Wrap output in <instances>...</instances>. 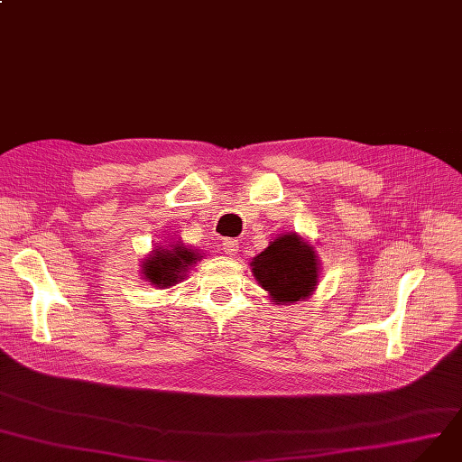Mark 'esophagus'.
<instances>
[{
  "label": "esophagus",
  "mask_w": 462,
  "mask_h": 462,
  "mask_svg": "<svg viewBox=\"0 0 462 462\" xmlns=\"http://www.w3.org/2000/svg\"><path fill=\"white\" fill-rule=\"evenodd\" d=\"M222 245H224V252H226V255H229V257H235V255L238 254L240 242H238V240H235V238H226Z\"/></svg>",
  "instance_id": "esophagus-1"
}]
</instances>
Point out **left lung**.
Masks as SVG:
<instances>
[{"mask_svg":"<svg viewBox=\"0 0 462 462\" xmlns=\"http://www.w3.org/2000/svg\"><path fill=\"white\" fill-rule=\"evenodd\" d=\"M250 264L261 289L275 305L305 301L320 282V257L298 233H281Z\"/></svg>","mask_w":462,"mask_h":462,"instance_id":"8db88e82","label":"left lung"}]
</instances>
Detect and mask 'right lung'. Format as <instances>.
I'll use <instances>...</instances> for the list:
<instances>
[{"label": "right lung", "mask_w": 462, "mask_h": 462, "mask_svg": "<svg viewBox=\"0 0 462 462\" xmlns=\"http://www.w3.org/2000/svg\"><path fill=\"white\" fill-rule=\"evenodd\" d=\"M203 259V254L194 250L177 238L170 244L157 245L155 250L142 259L140 273L150 285L157 289H170L187 277V272Z\"/></svg>", "instance_id": "obj_1"}]
</instances>
